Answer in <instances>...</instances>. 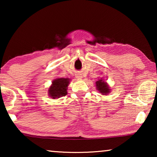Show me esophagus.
Segmentation results:
<instances>
[{
  "mask_svg": "<svg viewBox=\"0 0 157 157\" xmlns=\"http://www.w3.org/2000/svg\"><path fill=\"white\" fill-rule=\"evenodd\" d=\"M76 78H78V79H81V78H83L82 75H81V74H76Z\"/></svg>",
  "mask_w": 157,
  "mask_h": 157,
  "instance_id": "1",
  "label": "esophagus"
}]
</instances>
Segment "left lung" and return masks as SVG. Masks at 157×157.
I'll use <instances>...</instances> for the list:
<instances>
[{
    "label": "left lung",
    "instance_id": "1",
    "mask_svg": "<svg viewBox=\"0 0 157 157\" xmlns=\"http://www.w3.org/2000/svg\"><path fill=\"white\" fill-rule=\"evenodd\" d=\"M96 88L102 95H107L111 91L110 86L103 78H98V81H96Z\"/></svg>",
    "mask_w": 157,
    "mask_h": 157
}]
</instances>
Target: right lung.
<instances>
[{"label":"right lung","mask_w":157,"mask_h":157,"mask_svg":"<svg viewBox=\"0 0 157 157\" xmlns=\"http://www.w3.org/2000/svg\"><path fill=\"white\" fill-rule=\"evenodd\" d=\"M71 78H56L53 79L51 86H49L48 94L49 97L53 99H57L67 94L68 86L69 85Z\"/></svg>","instance_id":"add662e5"}]
</instances>
